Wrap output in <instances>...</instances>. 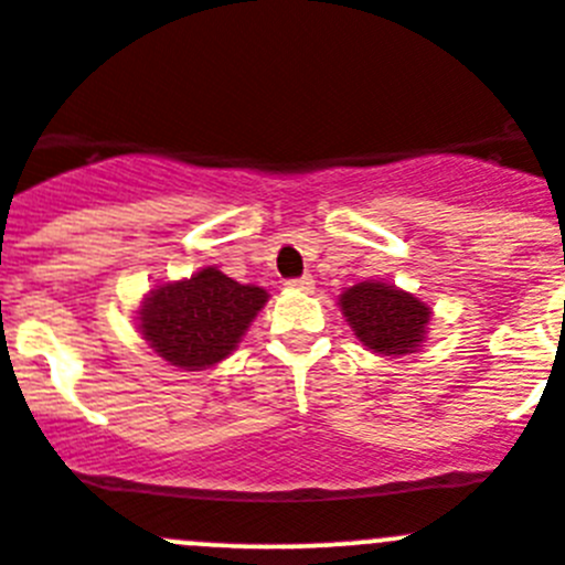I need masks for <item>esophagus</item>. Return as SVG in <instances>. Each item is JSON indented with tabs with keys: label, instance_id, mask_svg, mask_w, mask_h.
<instances>
[{
	"label": "esophagus",
	"instance_id": "34e87169",
	"mask_svg": "<svg viewBox=\"0 0 565 565\" xmlns=\"http://www.w3.org/2000/svg\"><path fill=\"white\" fill-rule=\"evenodd\" d=\"M287 287H289V289H298V292H311V289H315V278H311V276L289 278Z\"/></svg>",
	"mask_w": 565,
	"mask_h": 565
}]
</instances>
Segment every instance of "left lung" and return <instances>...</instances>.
I'll return each instance as SVG.
<instances>
[{
	"label": "left lung",
	"instance_id": "8db88e82",
	"mask_svg": "<svg viewBox=\"0 0 565 565\" xmlns=\"http://www.w3.org/2000/svg\"><path fill=\"white\" fill-rule=\"evenodd\" d=\"M339 309L361 344L377 355L416 353L428 333L430 306L383 281H361L344 289Z\"/></svg>",
	"mask_w": 565,
	"mask_h": 565
}]
</instances>
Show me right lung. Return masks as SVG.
Instances as JSON below:
<instances>
[{"label": "right lung", "mask_w": 565, "mask_h": 565, "mask_svg": "<svg viewBox=\"0 0 565 565\" xmlns=\"http://www.w3.org/2000/svg\"><path fill=\"white\" fill-rule=\"evenodd\" d=\"M267 298V289L201 267L184 281L151 289L137 311V328L168 364L206 370L237 350Z\"/></svg>", "instance_id": "right-lung-1"}]
</instances>
